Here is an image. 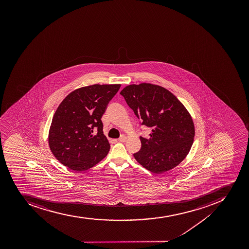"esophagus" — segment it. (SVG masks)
I'll use <instances>...</instances> for the list:
<instances>
[{
	"mask_svg": "<svg viewBox=\"0 0 249 249\" xmlns=\"http://www.w3.org/2000/svg\"><path fill=\"white\" fill-rule=\"evenodd\" d=\"M126 139H127V138L125 136V135H123V136L120 137L118 140H119V142H125V141H126Z\"/></svg>",
	"mask_w": 249,
	"mask_h": 249,
	"instance_id": "1",
	"label": "esophagus"
}]
</instances>
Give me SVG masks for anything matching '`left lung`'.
<instances>
[{
    "mask_svg": "<svg viewBox=\"0 0 249 249\" xmlns=\"http://www.w3.org/2000/svg\"><path fill=\"white\" fill-rule=\"evenodd\" d=\"M120 94L143 125L152 129L149 139L140 137L141 150L134 159L154 174L176 167L189 154L195 135L186 107L171 91L156 84H130Z\"/></svg>",
    "mask_w": 249,
    "mask_h": 249,
    "instance_id": "1",
    "label": "left lung"
}]
</instances>
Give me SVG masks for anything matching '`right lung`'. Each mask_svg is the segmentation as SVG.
Returning a JSON list of instances; mask_svg holds the SVG:
<instances>
[{
  "label": "right lung",
  "mask_w": 249,
  "mask_h": 249,
  "mask_svg": "<svg viewBox=\"0 0 249 249\" xmlns=\"http://www.w3.org/2000/svg\"><path fill=\"white\" fill-rule=\"evenodd\" d=\"M120 87L121 84L83 87L71 91L60 103L49 129V145L63 165L84 171L107 155L110 145L103 131L101 119Z\"/></svg>",
  "instance_id": "add662e5"
}]
</instances>
